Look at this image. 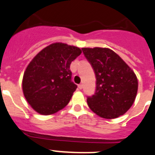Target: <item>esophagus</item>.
I'll return each mask as SVG.
<instances>
[{
	"mask_svg": "<svg viewBox=\"0 0 155 155\" xmlns=\"http://www.w3.org/2000/svg\"><path fill=\"white\" fill-rule=\"evenodd\" d=\"M83 85L82 84V83H80V84H79V85H78V87H79L80 90H81V89H83Z\"/></svg>",
	"mask_w": 155,
	"mask_h": 155,
	"instance_id": "34e87169",
	"label": "esophagus"
}]
</instances>
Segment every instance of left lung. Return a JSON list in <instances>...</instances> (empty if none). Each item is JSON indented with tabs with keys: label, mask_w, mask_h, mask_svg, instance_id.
<instances>
[{
	"label": "left lung",
	"mask_w": 155,
	"mask_h": 155,
	"mask_svg": "<svg viewBox=\"0 0 155 155\" xmlns=\"http://www.w3.org/2000/svg\"><path fill=\"white\" fill-rule=\"evenodd\" d=\"M96 76V91L87 97L95 114L104 118L124 115L135 101L138 81L135 73L116 53L108 48H82Z\"/></svg>",
	"instance_id": "obj_1"
}]
</instances>
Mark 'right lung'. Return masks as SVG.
Returning <instances> with one entry per match:
<instances>
[{
    "label": "right lung",
    "instance_id": "right-lung-1",
    "mask_svg": "<svg viewBox=\"0 0 155 155\" xmlns=\"http://www.w3.org/2000/svg\"><path fill=\"white\" fill-rule=\"evenodd\" d=\"M79 48L62 43L46 47L24 72L22 90L37 112L48 115L67 105L77 86L72 81L70 64L80 55Z\"/></svg>",
    "mask_w": 155,
    "mask_h": 155
}]
</instances>
